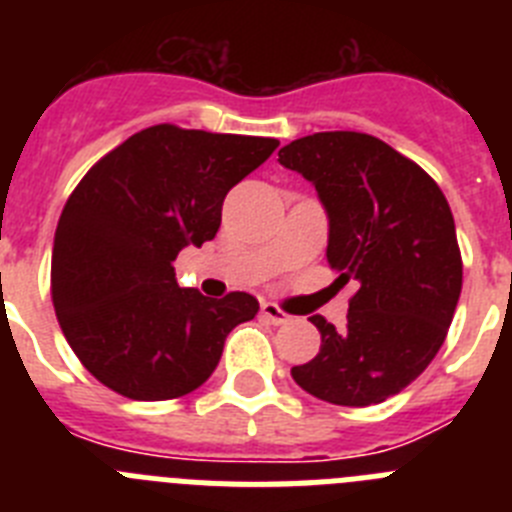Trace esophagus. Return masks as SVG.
Wrapping results in <instances>:
<instances>
[{
  "label": "esophagus",
  "instance_id": "obj_1",
  "mask_svg": "<svg viewBox=\"0 0 512 512\" xmlns=\"http://www.w3.org/2000/svg\"><path fill=\"white\" fill-rule=\"evenodd\" d=\"M261 315H264V318L269 320L271 325H284V323H289V315H287V312H284L279 305H274V302H264V305H261Z\"/></svg>",
  "mask_w": 512,
  "mask_h": 512
}]
</instances>
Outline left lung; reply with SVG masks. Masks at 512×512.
Listing matches in <instances>:
<instances>
[{
	"mask_svg": "<svg viewBox=\"0 0 512 512\" xmlns=\"http://www.w3.org/2000/svg\"><path fill=\"white\" fill-rule=\"evenodd\" d=\"M279 164L318 192L336 282L359 284L346 330L312 315L320 351L292 366V379L333 405H377L418 379L449 333L461 295L449 202L415 161L366 133L305 135L279 151Z\"/></svg>",
	"mask_w": 512,
	"mask_h": 512,
	"instance_id": "8db88e82",
	"label": "left lung"
}]
</instances>
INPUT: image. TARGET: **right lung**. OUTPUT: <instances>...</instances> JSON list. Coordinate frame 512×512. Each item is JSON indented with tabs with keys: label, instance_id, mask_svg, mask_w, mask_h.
<instances>
[{
	"label": "right lung",
	"instance_id": "add662e5",
	"mask_svg": "<svg viewBox=\"0 0 512 512\" xmlns=\"http://www.w3.org/2000/svg\"><path fill=\"white\" fill-rule=\"evenodd\" d=\"M279 140L153 125L87 171L53 238L51 295L79 361L130 400H171L210 379L225 338L256 318L248 292L223 300L176 284L182 248L212 241L225 194Z\"/></svg>",
	"mask_w": 512,
	"mask_h": 512
}]
</instances>
